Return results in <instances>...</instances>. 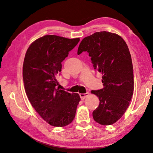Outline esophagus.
Returning <instances> with one entry per match:
<instances>
[{
  "label": "esophagus",
  "mask_w": 153,
  "mask_h": 153,
  "mask_svg": "<svg viewBox=\"0 0 153 153\" xmlns=\"http://www.w3.org/2000/svg\"><path fill=\"white\" fill-rule=\"evenodd\" d=\"M89 95V93H80L79 94V96H80V98L82 100L85 99L86 97Z\"/></svg>",
  "instance_id": "1"
}]
</instances>
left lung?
I'll list each match as a JSON object with an SVG mask.
<instances>
[{
  "mask_svg": "<svg viewBox=\"0 0 153 153\" xmlns=\"http://www.w3.org/2000/svg\"><path fill=\"white\" fill-rule=\"evenodd\" d=\"M83 51L89 53L94 68L102 75L103 88L91 92L100 100L93 112V119L101 125H112L126 112L134 90L128 47L119 35L100 31L83 39L77 54Z\"/></svg>",
  "mask_w": 153,
  "mask_h": 153,
  "instance_id": "left-lung-1",
  "label": "left lung"
}]
</instances>
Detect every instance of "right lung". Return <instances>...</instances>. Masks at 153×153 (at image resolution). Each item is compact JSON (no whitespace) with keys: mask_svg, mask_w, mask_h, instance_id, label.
Masks as SVG:
<instances>
[{"mask_svg":"<svg viewBox=\"0 0 153 153\" xmlns=\"http://www.w3.org/2000/svg\"><path fill=\"white\" fill-rule=\"evenodd\" d=\"M79 40L44 35L34 41L25 53L23 64L25 93L36 112L53 126L64 127L71 123L81 100L79 94L57 87L56 79L62 69L61 62Z\"/></svg>","mask_w":153,"mask_h":153,"instance_id":"add662e5","label":"right lung"}]
</instances>
